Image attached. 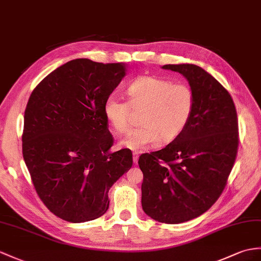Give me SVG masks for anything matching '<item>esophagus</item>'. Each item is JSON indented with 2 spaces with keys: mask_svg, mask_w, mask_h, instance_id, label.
<instances>
[{
  "mask_svg": "<svg viewBox=\"0 0 261 261\" xmlns=\"http://www.w3.org/2000/svg\"><path fill=\"white\" fill-rule=\"evenodd\" d=\"M133 162H134L135 165L138 164V154H137V152H134V154H133Z\"/></svg>",
  "mask_w": 261,
  "mask_h": 261,
  "instance_id": "obj_1",
  "label": "esophagus"
}]
</instances>
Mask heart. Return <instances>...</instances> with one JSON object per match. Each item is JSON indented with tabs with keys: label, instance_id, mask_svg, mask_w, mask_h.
<instances>
[{
	"label": "heart",
	"instance_id": "heart-1",
	"mask_svg": "<svg viewBox=\"0 0 261 261\" xmlns=\"http://www.w3.org/2000/svg\"><path fill=\"white\" fill-rule=\"evenodd\" d=\"M127 95L129 104L115 93L109 95L103 113L117 134H125L130 126L129 105L136 111H143L139 117L142 126L119 143L130 150H143L158 141L163 144L173 142L185 129L194 111L192 88L155 76H143L130 83Z\"/></svg>",
	"mask_w": 261,
	"mask_h": 261
}]
</instances>
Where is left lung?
<instances>
[{"label": "left lung", "mask_w": 261, "mask_h": 261, "mask_svg": "<svg viewBox=\"0 0 261 261\" xmlns=\"http://www.w3.org/2000/svg\"><path fill=\"white\" fill-rule=\"evenodd\" d=\"M162 68L187 80L195 105L178 137L139 157L142 206L152 219L180 224L207 212L224 190L237 155V113L229 93L204 68L194 64Z\"/></svg>", "instance_id": "left-lung-1"}]
</instances>
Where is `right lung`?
<instances>
[{
  "instance_id": "1",
  "label": "right lung",
  "mask_w": 261,
  "mask_h": 261,
  "mask_svg": "<svg viewBox=\"0 0 261 261\" xmlns=\"http://www.w3.org/2000/svg\"><path fill=\"white\" fill-rule=\"evenodd\" d=\"M127 64L76 59L49 73L24 113L23 158L37 195L69 222L103 216L111 187L133 166L129 149L111 151L103 105Z\"/></svg>"
}]
</instances>
